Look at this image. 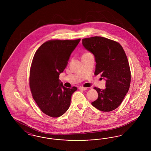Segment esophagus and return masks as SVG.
Returning a JSON list of instances; mask_svg holds the SVG:
<instances>
[{
	"mask_svg": "<svg viewBox=\"0 0 151 151\" xmlns=\"http://www.w3.org/2000/svg\"><path fill=\"white\" fill-rule=\"evenodd\" d=\"M79 88L80 90H83V91H86L87 89V88L86 87H83V86H80Z\"/></svg>",
	"mask_w": 151,
	"mask_h": 151,
	"instance_id": "esophagus-1",
	"label": "esophagus"
}]
</instances>
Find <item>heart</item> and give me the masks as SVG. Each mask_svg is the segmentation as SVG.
Segmentation results:
<instances>
[{
  "mask_svg": "<svg viewBox=\"0 0 151 151\" xmlns=\"http://www.w3.org/2000/svg\"><path fill=\"white\" fill-rule=\"evenodd\" d=\"M86 54H87V53H86Z\"/></svg>",
  "mask_w": 151,
  "mask_h": 151,
  "instance_id": "b5f03b06",
  "label": "heart"
}]
</instances>
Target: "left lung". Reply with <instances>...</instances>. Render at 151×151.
Returning a JSON list of instances; mask_svg holds the SVG:
<instances>
[{
	"mask_svg": "<svg viewBox=\"0 0 151 151\" xmlns=\"http://www.w3.org/2000/svg\"><path fill=\"white\" fill-rule=\"evenodd\" d=\"M82 44L94 56V75L101 74L106 81L105 89L94 88L98 99L92 105L102 111L114 110L122 103L130 86L131 72L125 52L119 43L102 37L83 39Z\"/></svg>",
	"mask_w": 151,
	"mask_h": 151,
	"instance_id": "left-lung-1",
	"label": "left lung"
}]
</instances>
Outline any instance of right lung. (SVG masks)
<instances>
[{
    "mask_svg": "<svg viewBox=\"0 0 151 151\" xmlns=\"http://www.w3.org/2000/svg\"><path fill=\"white\" fill-rule=\"evenodd\" d=\"M80 39L51 40L37 50L31 65L29 84L33 99L41 111L51 117L65 114L78 88H67L59 79Z\"/></svg>",
    "mask_w": 151,
    "mask_h": 151,
    "instance_id": "right-lung-1",
    "label": "right lung"
}]
</instances>
